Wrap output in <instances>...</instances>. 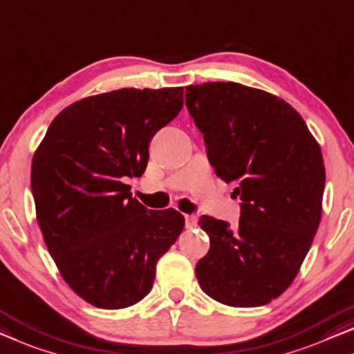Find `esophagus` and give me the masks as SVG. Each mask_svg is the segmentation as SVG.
Wrapping results in <instances>:
<instances>
[{
	"label": "esophagus",
	"mask_w": 354,
	"mask_h": 354,
	"mask_svg": "<svg viewBox=\"0 0 354 354\" xmlns=\"http://www.w3.org/2000/svg\"><path fill=\"white\" fill-rule=\"evenodd\" d=\"M196 223H198L196 215H185L187 228H194V227H196Z\"/></svg>",
	"instance_id": "esophagus-1"
}]
</instances>
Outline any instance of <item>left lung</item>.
<instances>
[{
    "mask_svg": "<svg viewBox=\"0 0 354 354\" xmlns=\"http://www.w3.org/2000/svg\"><path fill=\"white\" fill-rule=\"evenodd\" d=\"M215 174L234 182L236 228L209 215L211 249L196 263L201 289L236 308L270 304L289 288L321 222L326 169L301 116L279 97L239 83L187 86Z\"/></svg>",
    "mask_w": 354,
    "mask_h": 354,
    "instance_id": "obj_1",
    "label": "left lung"
}]
</instances>
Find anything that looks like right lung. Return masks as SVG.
<instances>
[{
	"instance_id": "right-lung-1",
	"label": "right lung",
	"mask_w": 354,
	"mask_h": 354,
	"mask_svg": "<svg viewBox=\"0 0 354 354\" xmlns=\"http://www.w3.org/2000/svg\"><path fill=\"white\" fill-rule=\"evenodd\" d=\"M183 106V88L118 89L64 109L32 161V193L50 257L73 292L105 310L136 305L185 218L148 211L127 180L140 177L148 145Z\"/></svg>"
}]
</instances>
